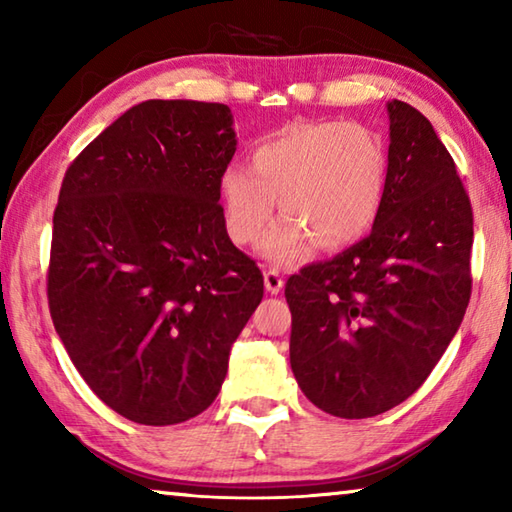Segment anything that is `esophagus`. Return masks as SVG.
Masks as SVG:
<instances>
[{"label":"esophagus","mask_w":512,"mask_h":512,"mask_svg":"<svg viewBox=\"0 0 512 512\" xmlns=\"http://www.w3.org/2000/svg\"><path fill=\"white\" fill-rule=\"evenodd\" d=\"M264 287L268 293H280L284 287L280 271H275V268H268V271H264Z\"/></svg>","instance_id":"obj_1"}]
</instances>
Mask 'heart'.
<instances>
[{
	"label": "heart",
	"mask_w": 512,
	"mask_h": 512,
	"mask_svg": "<svg viewBox=\"0 0 512 512\" xmlns=\"http://www.w3.org/2000/svg\"><path fill=\"white\" fill-rule=\"evenodd\" d=\"M386 173L384 140L366 126L327 119L287 124L253 146L248 169L221 176L225 230L239 246L257 244L277 201L284 221L262 248L271 262H296L309 244L345 248L375 223Z\"/></svg>",
	"instance_id": "1"
}]
</instances>
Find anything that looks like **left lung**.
<instances>
[{
  "label": "left lung",
  "mask_w": 512,
  "mask_h": 512,
  "mask_svg": "<svg viewBox=\"0 0 512 512\" xmlns=\"http://www.w3.org/2000/svg\"><path fill=\"white\" fill-rule=\"evenodd\" d=\"M384 201L372 232L287 280L291 370L311 404L372 418L429 377L472 293V205L431 121L388 103Z\"/></svg>",
  "instance_id": "1"
}]
</instances>
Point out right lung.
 Returning <instances> with one entry per match:
<instances>
[{"label": "right lung", "instance_id": "obj_1", "mask_svg": "<svg viewBox=\"0 0 512 512\" xmlns=\"http://www.w3.org/2000/svg\"><path fill=\"white\" fill-rule=\"evenodd\" d=\"M235 151L228 106L151 99L65 171L51 320L94 395L137 424L203 413L264 298L262 271L230 241L219 203Z\"/></svg>", "mask_w": 512, "mask_h": 512}]
</instances>
